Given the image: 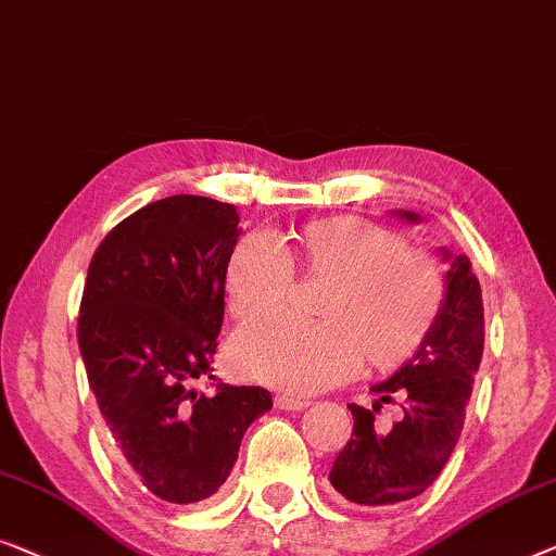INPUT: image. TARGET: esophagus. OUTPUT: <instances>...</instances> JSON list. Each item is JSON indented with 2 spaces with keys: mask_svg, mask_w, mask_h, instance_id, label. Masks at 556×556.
Returning <instances> with one entry per match:
<instances>
[{
  "mask_svg": "<svg viewBox=\"0 0 556 556\" xmlns=\"http://www.w3.org/2000/svg\"><path fill=\"white\" fill-rule=\"evenodd\" d=\"M275 405L279 410H302L307 408L309 401H304V397H294V395H277Z\"/></svg>",
  "mask_w": 556,
  "mask_h": 556,
  "instance_id": "34e87169",
  "label": "esophagus"
}]
</instances>
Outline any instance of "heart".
<instances>
[{"mask_svg":"<svg viewBox=\"0 0 556 556\" xmlns=\"http://www.w3.org/2000/svg\"><path fill=\"white\" fill-rule=\"evenodd\" d=\"M312 277L332 279L319 302V323L262 319L233 334L229 359L249 380L315 393L355 375L397 370L431 338L445 304L441 262L405 247L388 226L359 216H330L296 233ZM294 289V264L275 239L249 233L224 267V294L237 319L279 312Z\"/></svg>","mask_w":556,"mask_h":556,"instance_id":"b5f03b06","label":"heart"}]
</instances>
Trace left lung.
I'll list each match as a JSON object with an SVG mask.
<instances>
[{
    "instance_id": "obj_1",
    "label": "left lung",
    "mask_w": 556,
    "mask_h": 556,
    "mask_svg": "<svg viewBox=\"0 0 556 556\" xmlns=\"http://www.w3.org/2000/svg\"><path fill=\"white\" fill-rule=\"evenodd\" d=\"M401 216L418 222L408 211ZM481 355V285L471 260L458 254L451 260L443 312L426 345L393 378L372 388L378 401L370 410L348 405L355 428L330 471L334 491L359 506H395L424 494L456 448ZM395 396L404 401V420L386 432L374 426V413Z\"/></svg>"
}]
</instances>
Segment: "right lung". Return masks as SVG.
Segmentation results:
<instances>
[{"mask_svg": "<svg viewBox=\"0 0 556 556\" xmlns=\"http://www.w3.org/2000/svg\"><path fill=\"white\" fill-rule=\"evenodd\" d=\"M239 239L237 206L206 197L148 203L92 254L77 342L90 390L125 471L163 502L216 494L241 438L271 408L269 390L216 382L224 267Z\"/></svg>", "mask_w": 556, "mask_h": 556, "instance_id": "obj_1", "label": "right lung"}]
</instances>
